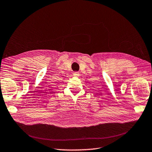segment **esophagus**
<instances>
[{"mask_svg": "<svg viewBox=\"0 0 152 152\" xmlns=\"http://www.w3.org/2000/svg\"><path fill=\"white\" fill-rule=\"evenodd\" d=\"M73 75H74V76H76V77H79L80 76V73L78 72H75L74 73H73Z\"/></svg>", "mask_w": 152, "mask_h": 152, "instance_id": "1", "label": "esophagus"}]
</instances>
